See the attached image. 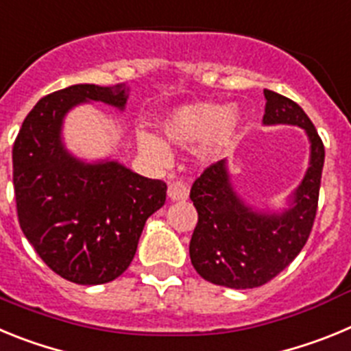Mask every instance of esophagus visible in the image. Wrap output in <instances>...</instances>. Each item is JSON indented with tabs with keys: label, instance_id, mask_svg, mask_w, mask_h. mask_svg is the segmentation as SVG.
Returning <instances> with one entry per match:
<instances>
[{
	"label": "esophagus",
	"instance_id": "obj_1",
	"mask_svg": "<svg viewBox=\"0 0 351 351\" xmlns=\"http://www.w3.org/2000/svg\"><path fill=\"white\" fill-rule=\"evenodd\" d=\"M169 198L172 202H181L188 198V186L182 181H172L169 184Z\"/></svg>",
	"mask_w": 351,
	"mask_h": 351
}]
</instances>
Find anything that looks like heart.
I'll use <instances>...</instances> for the list:
<instances>
[{
  "label": "heart",
  "instance_id": "1",
  "mask_svg": "<svg viewBox=\"0 0 351 351\" xmlns=\"http://www.w3.org/2000/svg\"><path fill=\"white\" fill-rule=\"evenodd\" d=\"M241 130V117L234 108L225 105L197 101L178 107L160 121V132L170 145L193 147L198 145V156L210 161L226 153L235 144ZM137 147L149 161L165 165L169 161V145L154 133L137 130Z\"/></svg>",
  "mask_w": 351,
  "mask_h": 351
}]
</instances>
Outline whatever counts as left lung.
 Segmentation results:
<instances>
[{
  "mask_svg": "<svg viewBox=\"0 0 351 351\" xmlns=\"http://www.w3.org/2000/svg\"><path fill=\"white\" fill-rule=\"evenodd\" d=\"M263 125L299 126L309 141V167L283 210L256 209L235 191L226 160L204 170L190 198L198 223L190 241L195 271L219 287L256 288L287 269L300 253L318 207L325 149L311 119L290 98L263 89Z\"/></svg>",
  "mask_w": 351,
  "mask_h": 351,
  "instance_id": "left-lung-1",
  "label": "left lung"
}]
</instances>
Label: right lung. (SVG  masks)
Instances as JSON below:
<instances>
[{
	"mask_svg": "<svg viewBox=\"0 0 351 351\" xmlns=\"http://www.w3.org/2000/svg\"><path fill=\"white\" fill-rule=\"evenodd\" d=\"M128 86L75 84L43 96L15 138L19 225L40 258L64 280L101 285L128 269L144 225L167 198V184L116 160L84 161L63 142L77 105L101 101L125 110Z\"/></svg>",
	"mask_w": 351,
	"mask_h": 351,
	"instance_id": "1",
	"label": "right lung"
}]
</instances>
